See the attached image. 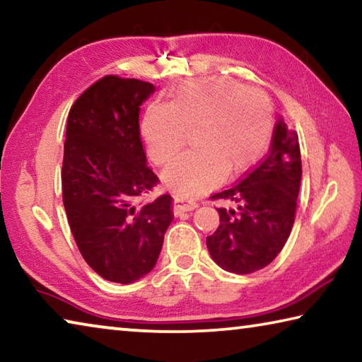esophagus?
<instances>
[{"instance_id":"1","label":"esophagus","mask_w":362,"mask_h":362,"mask_svg":"<svg viewBox=\"0 0 362 362\" xmlns=\"http://www.w3.org/2000/svg\"><path fill=\"white\" fill-rule=\"evenodd\" d=\"M198 207V203L193 199H188L187 196H180V194H175L174 196V214L175 216H180L182 212H188V211H193Z\"/></svg>"}]
</instances>
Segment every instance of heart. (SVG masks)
<instances>
[{
	"label": "heart",
	"mask_w": 362,
	"mask_h": 362,
	"mask_svg": "<svg viewBox=\"0 0 362 362\" xmlns=\"http://www.w3.org/2000/svg\"><path fill=\"white\" fill-rule=\"evenodd\" d=\"M150 158L168 164L194 129L193 144L164 170V182L183 196L217 185L225 174H240L259 159L273 131V112L265 93L225 78L180 84L168 105L151 103L142 118Z\"/></svg>",
	"instance_id": "b5f03b06"
}]
</instances>
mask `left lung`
<instances>
[{
	"mask_svg": "<svg viewBox=\"0 0 362 362\" xmlns=\"http://www.w3.org/2000/svg\"><path fill=\"white\" fill-rule=\"evenodd\" d=\"M302 180L298 136L283 118L274 124L268 155L240 183L216 193L231 207H218L220 225L207 236L209 254L220 268L249 274L265 268L284 247L296 220Z\"/></svg>",
	"mask_w": 362,
	"mask_h": 362,
	"instance_id": "obj_1",
	"label": "left lung"
}]
</instances>
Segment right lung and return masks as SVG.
<instances>
[{
	"instance_id": "add662e5",
	"label": "right lung",
	"mask_w": 362,
	"mask_h": 362,
	"mask_svg": "<svg viewBox=\"0 0 362 362\" xmlns=\"http://www.w3.org/2000/svg\"><path fill=\"white\" fill-rule=\"evenodd\" d=\"M151 83L103 76L78 97L66 121L62 194L70 230L88 265L131 284L156 265L174 218L173 198L139 199L158 183L140 140V105Z\"/></svg>"
}]
</instances>
